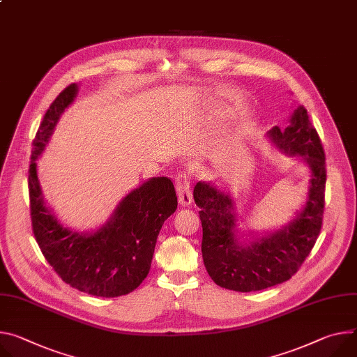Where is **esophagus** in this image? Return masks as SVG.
I'll return each mask as SVG.
<instances>
[{
  "label": "esophagus",
  "instance_id": "esophagus-1",
  "mask_svg": "<svg viewBox=\"0 0 357 357\" xmlns=\"http://www.w3.org/2000/svg\"><path fill=\"white\" fill-rule=\"evenodd\" d=\"M176 182V190H178V198H179V204L182 206H189L192 204V189H190V183H189V178L185 172L178 174V176L175 178Z\"/></svg>",
  "mask_w": 357,
  "mask_h": 357
}]
</instances>
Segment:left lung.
Segmentation results:
<instances>
[{
  "label": "left lung",
  "mask_w": 357,
  "mask_h": 357,
  "mask_svg": "<svg viewBox=\"0 0 357 357\" xmlns=\"http://www.w3.org/2000/svg\"><path fill=\"white\" fill-rule=\"evenodd\" d=\"M268 138L283 153L301 158L310 171L303 208L280 229L261 236L250 232L249 239H242L229 193L211 182H198L193 189V199L201 208L205 268L216 284L229 290H264L289 280L309 256L321 229L325 152L305 107L298 105L283 131L273 126Z\"/></svg>",
  "instance_id": "8db88e82"
}]
</instances>
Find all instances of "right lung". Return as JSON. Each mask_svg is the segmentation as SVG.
I'll list each match as a JSON object with an SVG mask.
<instances>
[{"mask_svg":"<svg viewBox=\"0 0 357 357\" xmlns=\"http://www.w3.org/2000/svg\"><path fill=\"white\" fill-rule=\"evenodd\" d=\"M77 93L78 85L71 84L56 96L32 142L28 171L32 231L48 264L63 282L92 296L116 298L135 290L148 276L159 231L176 211V192L171 179L151 178L123 197L95 232H77L63 226L44 201L37 159Z\"/></svg>","mask_w":357,"mask_h":357,"instance_id":"right-lung-1","label":"right lung"}]
</instances>
